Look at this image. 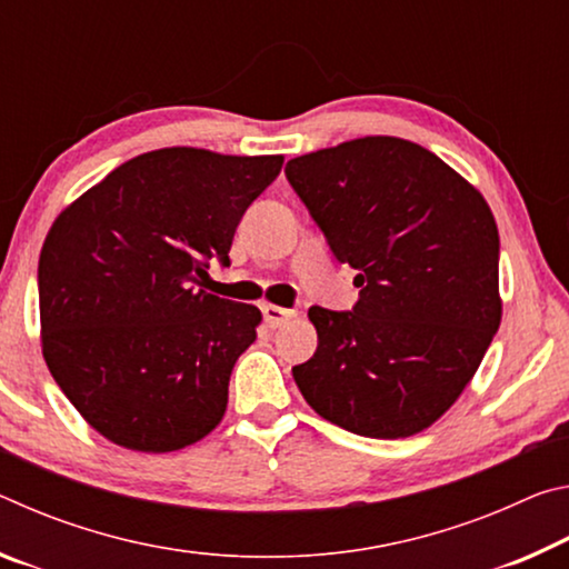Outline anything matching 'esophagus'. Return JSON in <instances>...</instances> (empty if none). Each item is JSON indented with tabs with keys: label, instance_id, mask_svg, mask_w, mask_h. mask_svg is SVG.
Here are the masks:
<instances>
[{
	"label": "esophagus",
	"instance_id": "1",
	"mask_svg": "<svg viewBox=\"0 0 569 569\" xmlns=\"http://www.w3.org/2000/svg\"><path fill=\"white\" fill-rule=\"evenodd\" d=\"M261 311H263L266 323L271 326V329H278V326L286 323L288 319H293V316H296V311H291V308H281V306H273V303H263Z\"/></svg>",
	"mask_w": 569,
	"mask_h": 569
}]
</instances>
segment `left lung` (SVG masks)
Segmentation results:
<instances>
[{
	"instance_id": "1",
	"label": "left lung",
	"mask_w": 569,
	"mask_h": 569,
	"mask_svg": "<svg viewBox=\"0 0 569 569\" xmlns=\"http://www.w3.org/2000/svg\"><path fill=\"white\" fill-rule=\"evenodd\" d=\"M286 178L361 288L353 311L308 308L319 349L293 366L298 389L359 437L419 435L461 397L502 321L492 210L435 152L389 134L288 160Z\"/></svg>"
}]
</instances>
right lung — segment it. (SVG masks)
<instances>
[{"label":"right lung","mask_w":569,"mask_h":569,"mask_svg":"<svg viewBox=\"0 0 569 569\" xmlns=\"http://www.w3.org/2000/svg\"><path fill=\"white\" fill-rule=\"evenodd\" d=\"M283 156L162 148L122 162L54 218L40 253L47 369L112 445L166 455L208 437L261 323L206 293Z\"/></svg>","instance_id":"add662e5"}]
</instances>
